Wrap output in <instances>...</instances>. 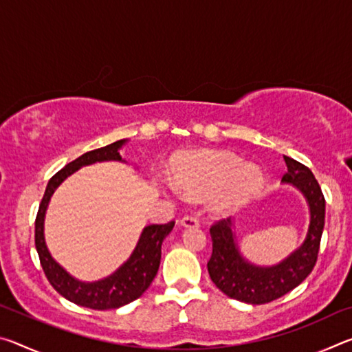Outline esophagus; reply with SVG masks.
I'll return each instance as SVG.
<instances>
[{
	"instance_id": "34e87169",
	"label": "esophagus",
	"mask_w": 352,
	"mask_h": 352,
	"mask_svg": "<svg viewBox=\"0 0 352 352\" xmlns=\"http://www.w3.org/2000/svg\"><path fill=\"white\" fill-rule=\"evenodd\" d=\"M180 223H182L183 226H186V228H190V226H199V225H200L199 219L195 217V216H184V217L180 220Z\"/></svg>"
}]
</instances>
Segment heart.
Here are the masks:
<instances>
[{
    "label": "heart",
    "instance_id": "obj_1",
    "mask_svg": "<svg viewBox=\"0 0 352 352\" xmlns=\"http://www.w3.org/2000/svg\"><path fill=\"white\" fill-rule=\"evenodd\" d=\"M174 180L166 182L170 192L189 195L211 194V206L217 212H230L252 197L262 182L261 170L241 163L233 153L201 152L182 158L174 164Z\"/></svg>",
    "mask_w": 352,
    "mask_h": 352
}]
</instances>
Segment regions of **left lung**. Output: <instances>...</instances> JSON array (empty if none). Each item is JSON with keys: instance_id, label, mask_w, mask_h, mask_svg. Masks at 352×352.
<instances>
[{"instance_id": "obj_1", "label": "left lung", "mask_w": 352, "mask_h": 352, "mask_svg": "<svg viewBox=\"0 0 352 352\" xmlns=\"http://www.w3.org/2000/svg\"><path fill=\"white\" fill-rule=\"evenodd\" d=\"M287 170L284 183H292L305 194L311 208V225L302 245L281 264L256 267L242 258L237 250L231 219H220L210 228L212 254L208 261V273L212 283L225 295L248 305H265L284 296L311 275L317 264L321 234L324 228V195L307 166L284 157Z\"/></svg>"}]
</instances>
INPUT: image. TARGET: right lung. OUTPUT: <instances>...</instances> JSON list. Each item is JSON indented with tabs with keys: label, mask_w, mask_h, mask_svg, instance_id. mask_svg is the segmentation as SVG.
<instances>
[{
	"label": "right lung",
	"mask_w": 352,
	"mask_h": 352,
	"mask_svg": "<svg viewBox=\"0 0 352 352\" xmlns=\"http://www.w3.org/2000/svg\"><path fill=\"white\" fill-rule=\"evenodd\" d=\"M124 142H126V140H119L105 147L94 148V151L83 153L82 157L76 158L74 162L68 163L63 169L58 170L56 175H52L38 206L37 217H35V248H37L40 264L43 267L47 281L51 283L58 294L71 302L83 307L96 309V311L126 306L144 294L148 285L152 284L153 278L157 276L160 259H162V243L174 228L175 222L172 220V222L163 225L155 223L146 226L141 233L138 245H136L126 264H122L113 275L100 279V281L80 283L68 275L51 258L43 237V220L51 195L54 194V190L65 178L69 177L77 169H80L82 166H88L96 162H110V160L121 162L122 158L119 155V148Z\"/></svg>",
	"instance_id": "1"
}]
</instances>
